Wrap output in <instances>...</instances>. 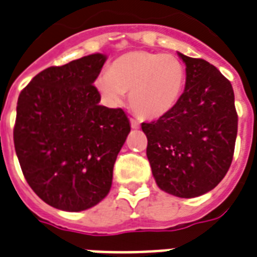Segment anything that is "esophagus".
<instances>
[{"label":"esophagus","mask_w":257,"mask_h":257,"mask_svg":"<svg viewBox=\"0 0 257 257\" xmlns=\"http://www.w3.org/2000/svg\"><path fill=\"white\" fill-rule=\"evenodd\" d=\"M130 124L133 128H139V122L135 119H130Z\"/></svg>","instance_id":"esophagus-1"}]
</instances>
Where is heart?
<instances>
[{"label": "heart", "mask_w": 257, "mask_h": 257, "mask_svg": "<svg viewBox=\"0 0 257 257\" xmlns=\"http://www.w3.org/2000/svg\"><path fill=\"white\" fill-rule=\"evenodd\" d=\"M185 84V68L176 56L133 51L119 56L110 72L95 81L97 91L110 106H119L130 92V106L145 119L168 114L180 99Z\"/></svg>", "instance_id": "heart-1"}]
</instances>
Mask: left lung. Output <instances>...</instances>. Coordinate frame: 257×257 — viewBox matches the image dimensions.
<instances>
[{
  "label": "left lung",
  "mask_w": 257,
  "mask_h": 257,
  "mask_svg": "<svg viewBox=\"0 0 257 257\" xmlns=\"http://www.w3.org/2000/svg\"><path fill=\"white\" fill-rule=\"evenodd\" d=\"M186 65L185 91L158 120L142 123L147 160L158 188L181 198L202 196L225 177L237 135L230 81L202 59Z\"/></svg>",
  "instance_id": "left-lung-1"
}]
</instances>
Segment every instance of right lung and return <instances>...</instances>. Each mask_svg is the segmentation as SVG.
Listing matches in <instances>:
<instances>
[{
  "instance_id": "1",
  "label": "right lung",
  "mask_w": 257,
  "mask_h": 257,
  "mask_svg": "<svg viewBox=\"0 0 257 257\" xmlns=\"http://www.w3.org/2000/svg\"><path fill=\"white\" fill-rule=\"evenodd\" d=\"M107 57L93 53L36 75L17 101L13 139L25 180L53 208L80 212L108 194L130 122L100 106L93 85Z\"/></svg>"
}]
</instances>
